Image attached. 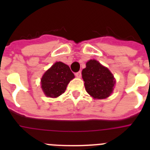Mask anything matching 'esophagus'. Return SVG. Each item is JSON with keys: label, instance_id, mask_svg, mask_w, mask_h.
I'll use <instances>...</instances> for the list:
<instances>
[{"label": "esophagus", "instance_id": "1", "mask_svg": "<svg viewBox=\"0 0 150 150\" xmlns=\"http://www.w3.org/2000/svg\"><path fill=\"white\" fill-rule=\"evenodd\" d=\"M75 75H76V77L80 78V77H81V76H82V73H81V71H79V72L76 73V74H75Z\"/></svg>", "mask_w": 150, "mask_h": 150}]
</instances>
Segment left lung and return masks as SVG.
I'll use <instances>...</instances> for the list:
<instances>
[{"instance_id": "obj_1", "label": "left lung", "mask_w": 150, "mask_h": 150, "mask_svg": "<svg viewBox=\"0 0 150 150\" xmlns=\"http://www.w3.org/2000/svg\"><path fill=\"white\" fill-rule=\"evenodd\" d=\"M86 91L94 98L104 99L112 93L115 84L112 74L96 60H90L82 71Z\"/></svg>"}]
</instances>
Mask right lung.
Instances as JSON below:
<instances>
[{"label": "right lung", "instance_id": "1", "mask_svg": "<svg viewBox=\"0 0 150 150\" xmlns=\"http://www.w3.org/2000/svg\"><path fill=\"white\" fill-rule=\"evenodd\" d=\"M74 78L67 64L59 62L52 66L41 79V87L47 97L57 98L64 92L67 84Z\"/></svg>", "mask_w": 150, "mask_h": 150}]
</instances>
